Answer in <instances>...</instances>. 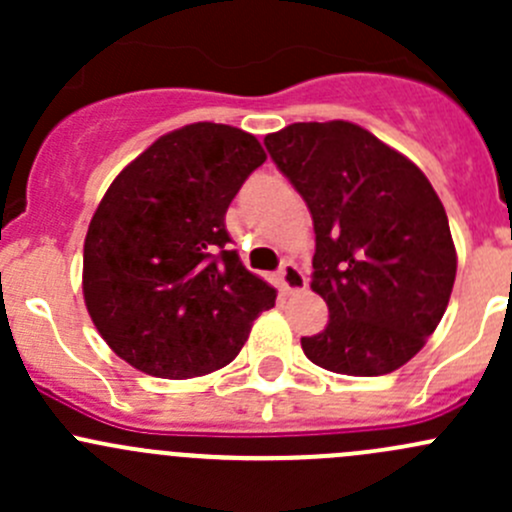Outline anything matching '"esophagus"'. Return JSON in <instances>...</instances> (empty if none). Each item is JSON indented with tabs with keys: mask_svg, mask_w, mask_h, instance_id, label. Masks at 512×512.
<instances>
[{
	"mask_svg": "<svg viewBox=\"0 0 512 512\" xmlns=\"http://www.w3.org/2000/svg\"><path fill=\"white\" fill-rule=\"evenodd\" d=\"M277 280H280V287H282V292H285V294L302 292V289L307 287V277H304V272L299 270L294 262H282Z\"/></svg>",
	"mask_w": 512,
	"mask_h": 512,
	"instance_id": "obj_1",
	"label": "esophagus"
}]
</instances>
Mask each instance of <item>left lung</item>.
I'll use <instances>...</instances> for the list:
<instances>
[{
    "label": "left lung",
    "mask_w": 512,
    "mask_h": 512,
    "mask_svg": "<svg viewBox=\"0 0 512 512\" xmlns=\"http://www.w3.org/2000/svg\"><path fill=\"white\" fill-rule=\"evenodd\" d=\"M312 213V289L329 322L302 337L334 374H391L421 352L456 280L446 210L409 158L349 121L292 123L265 136Z\"/></svg>",
    "instance_id": "obj_1"
}]
</instances>
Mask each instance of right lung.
<instances>
[{"label":"right lung","mask_w":512,"mask_h":512,"mask_svg":"<svg viewBox=\"0 0 512 512\" xmlns=\"http://www.w3.org/2000/svg\"><path fill=\"white\" fill-rule=\"evenodd\" d=\"M267 156L252 133L190 123L126 165L84 242V302L123 361L158 379L223 369L277 292L230 250L227 205Z\"/></svg>","instance_id":"right-lung-1"}]
</instances>
